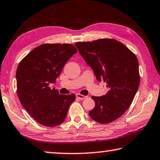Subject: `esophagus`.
Segmentation results:
<instances>
[{
	"instance_id": "1",
	"label": "esophagus",
	"mask_w": 160,
	"mask_h": 160,
	"mask_svg": "<svg viewBox=\"0 0 160 160\" xmlns=\"http://www.w3.org/2000/svg\"><path fill=\"white\" fill-rule=\"evenodd\" d=\"M77 97L78 98H79L80 100H83V99H85V98H87V96L82 95V94H79V93H77Z\"/></svg>"
}]
</instances>
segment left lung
I'll use <instances>...</instances> for the list:
<instances>
[{"instance_id":"8db88e82","label":"left lung","mask_w":160,"mask_h":160,"mask_svg":"<svg viewBox=\"0 0 160 160\" xmlns=\"http://www.w3.org/2000/svg\"><path fill=\"white\" fill-rule=\"evenodd\" d=\"M78 52L93 69L99 82H106L108 92L92 96L95 107L89 116L106 124L114 121L129 108L140 84L137 57L126 46L113 39L76 42Z\"/></svg>"}]
</instances>
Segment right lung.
<instances>
[{
    "instance_id": "obj_1",
    "label": "right lung",
    "mask_w": 160,
    "mask_h": 160,
    "mask_svg": "<svg viewBox=\"0 0 160 160\" xmlns=\"http://www.w3.org/2000/svg\"><path fill=\"white\" fill-rule=\"evenodd\" d=\"M71 44H43L32 49L18 64L17 92L22 106L39 123L48 127L62 124L67 117L75 94L59 95L49 87L61 74L73 54Z\"/></svg>"
}]
</instances>
